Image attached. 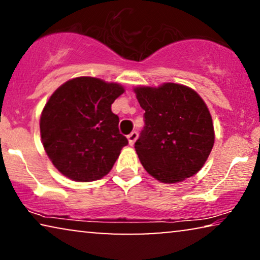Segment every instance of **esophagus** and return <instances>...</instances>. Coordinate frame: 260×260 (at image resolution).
Segmentation results:
<instances>
[{"instance_id":"esophagus-1","label":"esophagus","mask_w":260,"mask_h":260,"mask_svg":"<svg viewBox=\"0 0 260 260\" xmlns=\"http://www.w3.org/2000/svg\"><path fill=\"white\" fill-rule=\"evenodd\" d=\"M137 137H138V134L136 133V131H133V133L127 135V140H129V144L130 145H134V143L137 140Z\"/></svg>"}]
</instances>
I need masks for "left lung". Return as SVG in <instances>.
<instances>
[{"label":"left lung","mask_w":260,"mask_h":260,"mask_svg":"<svg viewBox=\"0 0 260 260\" xmlns=\"http://www.w3.org/2000/svg\"><path fill=\"white\" fill-rule=\"evenodd\" d=\"M144 110V126L135 143L144 169L165 183L193 176L214 144L212 117L191 88L167 83L135 90Z\"/></svg>","instance_id":"1"}]
</instances>
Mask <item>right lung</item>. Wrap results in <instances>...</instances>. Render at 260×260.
Wrapping results in <instances>:
<instances>
[{
	"instance_id": "right-lung-1",
	"label": "right lung",
	"mask_w": 260,
	"mask_h": 260,
	"mask_svg": "<svg viewBox=\"0 0 260 260\" xmlns=\"http://www.w3.org/2000/svg\"><path fill=\"white\" fill-rule=\"evenodd\" d=\"M124 92L118 84L97 78L69 80L51 95L40 119L42 144L53 165L74 181L90 182L106 175L127 138L111 104Z\"/></svg>"
}]
</instances>
